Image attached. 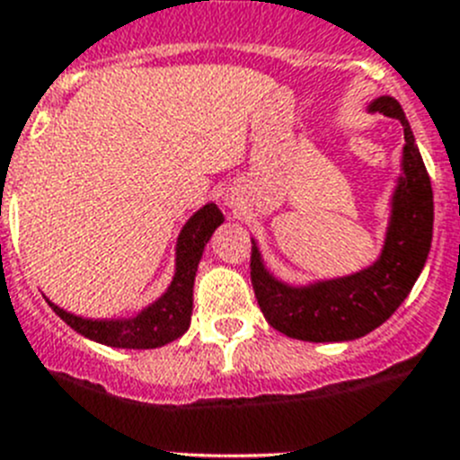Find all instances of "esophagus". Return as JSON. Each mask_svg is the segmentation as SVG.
<instances>
[{"label": "esophagus", "instance_id": "1", "mask_svg": "<svg viewBox=\"0 0 460 460\" xmlns=\"http://www.w3.org/2000/svg\"><path fill=\"white\" fill-rule=\"evenodd\" d=\"M226 205L230 207V209H233V207H237V200H234V198H230V195H227V198H226Z\"/></svg>", "mask_w": 460, "mask_h": 460}]
</instances>
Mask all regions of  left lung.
<instances>
[{
  "label": "left lung",
  "mask_w": 460,
  "mask_h": 460,
  "mask_svg": "<svg viewBox=\"0 0 460 460\" xmlns=\"http://www.w3.org/2000/svg\"><path fill=\"white\" fill-rule=\"evenodd\" d=\"M368 115L403 126L401 172L389 198V218L377 258L364 270L334 279L288 283L267 267L258 239L251 253V283L267 323L296 341L341 343L371 334L403 304L426 265L433 239V189L405 112L394 96H377Z\"/></svg>",
  "instance_id": "8db88e82"
}]
</instances>
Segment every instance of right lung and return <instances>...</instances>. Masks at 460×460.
Returning <instances> with one entry per match:
<instances>
[{"mask_svg": "<svg viewBox=\"0 0 460 460\" xmlns=\"http://www.w3.org/2000/svg\"><path fill=\"white\" fill-rule=\"evenodd\" d=\"M226 221L223 211L217 202H207L193 217L184 223L180 237L174 243V274L170 286L152 304L131 315V318H110L93 320L68 313L52 304V311L64 320L71 329H75L84 339L96 341L110 348H126V350H152L161 345L172 343L186 334L190 327V313H193V283L198 274L205 246L211 234Z\"/></svg>", "mask_w": 460, "mask_h": 460, "instance_id": "right-lung-1", "label": "right lung"}]
</instances>
